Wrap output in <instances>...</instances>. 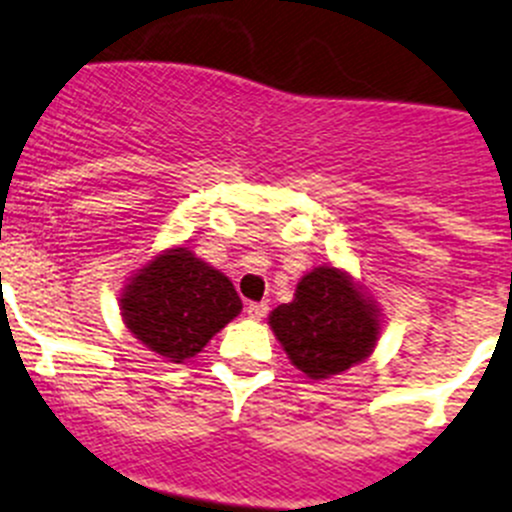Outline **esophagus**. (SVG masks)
Wrapping results in <instances>:
<instances>
[{
    "mask_svg": "<svg viewBox=\"0 0 512 512\" xmlns=\"http://www.w3.org/2000/svg\"><path fill=\"white\" fill-rule=\"evenodd\" d=\"M267 303H247V315H250L252 321H262L267 315Z\"/></svg>",
    "mask_w": 512,
    "mask_h": 512,
    "instance_id": "1",
    "label": "esophagus"
}]
</instances>
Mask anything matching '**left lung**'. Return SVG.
I'll use <instances>...</instances> for the list:
<instances>
[{"instance_id": "obj_1", "label": "left lung", "mask_w": 512, "mask_h": 512, "mask_svg": "<svg viewBox=\"0 0 512 512\" xmlns=\"http://www.w3.org/2000/svg\"><path fill=\"white\" fill-rule=\"evenodd\" d=\"M285 353L310 379H328L364 361L379 336L376 310L346 272L315 267L298 283L293 303L270 313Z\"/></svg>"}]
</instances>
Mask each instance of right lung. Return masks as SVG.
I'll use <instances>...</instances> for the list:
<instances>
[{"instance_id": "right-lung-1", "label": "right lung", "mask_w": 512, "mask_h": 512, "mask_svg": "<svg viewBox=\"0 0 512 512\" xmlns=\"http://www.w3.org/2000/svg\"><path fill=\"white\" fill-rule=\"evenodd\" d=\"M123 321L146 348L174 364L197 356L242 310L222 272L186 247L164 252L138 270L121 298Z\"/></svg>"}]
</instances>
